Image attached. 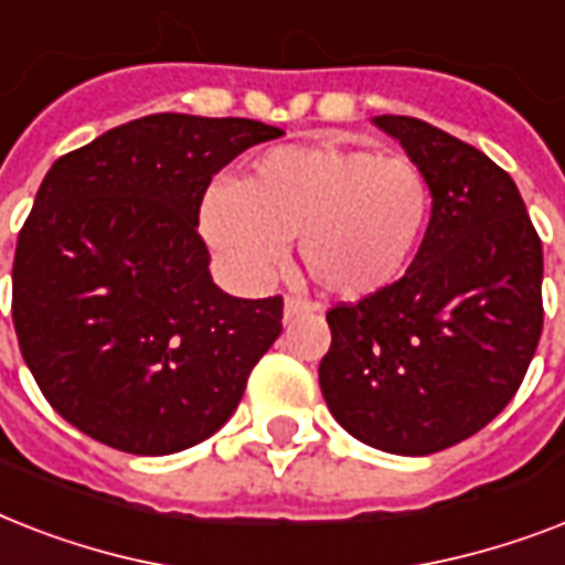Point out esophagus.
Segmentation results:
<instances>
[{
    "label": "esophagus",
    "instance_id": "34e87169",
    "mask_svg": "<svg viewBox=\"0 0 565 565\" xmlns=\"http://www.w3.org/2000/svg\"><path fill=\"white\" fill-rule=\"evenodd\" d=\"M310 310H317V305H310V301L305 299H296V296H287V299H284V322H292V319L301 317V313H310Z\"/></svg>",
    "mask_w": 565,
    "mask_h": 565
}]
</instances>
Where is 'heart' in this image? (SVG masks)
Returning <instances> with one entry per match:
<instances>
[{"instance_id":"obj_1","label":"heart","mask_w":565,"mask_h":565,"mask_svg":"<svg viewBox=\"0 0 565 565\" xmlns=\"http://www.w3.org/2000/svg\"><path fill=\"white\" fill-rule=\"evenodd\" d=\"M428 220L430 181L419 163L343 143L275 146L239 184H213L199 211L202 237L239 281H269L299 237L310 278L345 301L393 287Z\"/></svg>"}]
</instances>
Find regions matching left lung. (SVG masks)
<instances>
[{
    "mask_svg": "<svg viewBox=\"0 0 565 565\" xmlns=\"http://www.w3.org/2000/svg\"><path fill=\"white\" fill-rule=\"evenodd\" d=\"M430 181L404 278L328 310L319 386L354 439L422 457L472 437L516 395L543 334V243L516 184L416 117H372Z\"/></svg>",
    "mask_w": 565,
    "mask_h": 565,
    "instance_id": "left-lung-1",
    "label": "left lung"
}]
</instances>
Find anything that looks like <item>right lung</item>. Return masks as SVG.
<instances>
[{"mask_svg":"<svg viewBox=\"0 0 565 565\" xmlns=\"http://www.w3.org/2000/svg\"><path fill=\"white\" fill-rule=\"evenodd\" d=\"M284 131L149 114L52 163L13 255V328L46 402L128 455L202 443L281 334L284 301L211 278L199 207L216 172Z\"/></svg>","mask_w":565,"mask_h":565,"instance_id":"add662e5","label":"right lung"}]
</instances>
